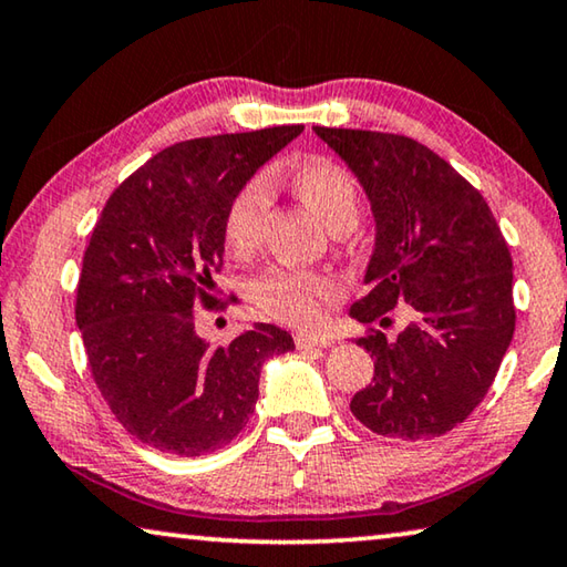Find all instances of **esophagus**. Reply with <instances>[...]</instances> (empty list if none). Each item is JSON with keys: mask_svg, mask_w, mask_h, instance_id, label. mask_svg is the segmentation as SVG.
I'll return each instance as SVG.
<instances>
[{"mask_svg": "<svg viewBox=\"0 0 567 567\" xmlns=\"http://www.w3.org/2000/svg\"><path fill=\"white\" fill-rule=\"evenodd\" d=\"M295 346L298 350H320L330 348L332 340L326 336H312V332H295Z\"/></svg>", "mask_w": 567, "mask_h": 567, "instance_id": "obj_1", "label": "esophagus"}]
</instances>
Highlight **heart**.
Instances as JSON below:
<instances>
[{"label": "heart", "instance_id": "b5f03b06", "mask_svg": "<svg viewBox=\"0 0 567 567\" xmlns=\"http://www.w3.org/2000/svg\"><path fill=\"white\" fill-rule=\"evenodd\" d=\"M269 178L272 176L267 174L247 178L224 212V241L237 255H247L257 245L269 204ZM292 184L300 199L318 214L332 235H343L355 227L361 194L343 166L326 158L305 161L292 171ZM332 292H336L332 277L300 267H269L249 282L251 302L265 316L290 326H312L320 318L322 300L332 298Z\"/></svg>", "mask_w": 567, "mask_h": 567}]
</instances>
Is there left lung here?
<instances>
[{
  "label": "left lung",
  "mask_w": 567,
  "mask_h": 567,
  "mask_svg": "<svg viewBox=\"0 0 567 567\" xmlns=\"http://www.w3.org/2000/svg\"><path fill=\"white\" fill-rule=\"evenodd\" d=\"M316 133L358 176L375 219L368 292L350 318L385 326L396 305L411 318L396 338L373 328L358 338L375 373L350 411L381 436H442L487 396L515 332L507 241L484 196L424 143L326 125Z\"/></svg>",
  "instance_id": "8db88e82"
}]
</instances>
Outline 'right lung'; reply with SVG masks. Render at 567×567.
Masks as SVG:
<instances>
[{"label": "right lung", "mask_w": 567, "mask_h": 567, "mask_svg": "<svg viewBox=\"0 0 567 567\" xmlns=\"http://www.w3.org/2000/svg\"><path fill=\"white\" fill-rule=\"evenodd\" d=\"M305 125L174 143L103 206L83 257L75 320L97 391L138 442L202 456L235 439L255 411L267 358L292 336L257 322L229 346L196 336L224 257V212L255 171Z\"/></svg>", "instance_id": "obj_1"}]
</instances>
